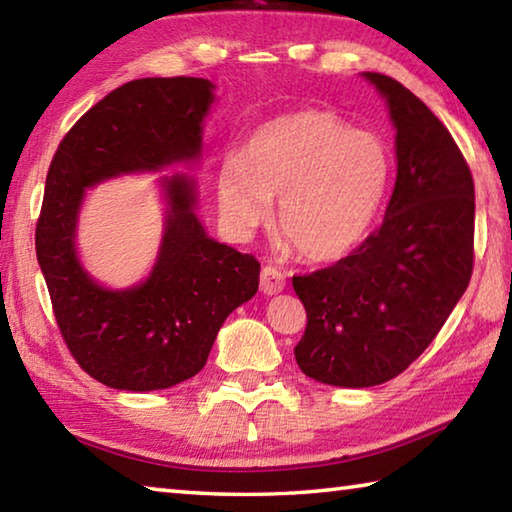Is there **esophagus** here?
<instances>
[{
  "instance_id": "1",
  "label": "esophagus",
  "mask_w": 512,
  "mask_h": 512,
  "mask_svg": "<svg viewBox=\"0 0 512 512\" xmlns=\"http://www.w3.org/2000/svg\"><path fill=\"white\" fill-rule=\"evenodd\" d=\"M287 284V275H284L277 266H264L262 275H259V289H262L266 296H273V293H280Z\"/></svg>"
}]
</instances>
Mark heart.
<instances>
[{"mask_svg": "<svg viewBox=\"0 0 512 512\" xmlns=\"http://www.w3.org/2000/svg\"><path fill=\"white\" fill-rule=\"evenodd\" d=\"M391 155L377 135L334 112L296 110L248 137L216 176L223 219L253 232L277 205V232L309 262H336L366 239L386 196Z\"/></svg>", "mask_w": 512, "mask_h": 512, "instance_id": "obj_1", "label": "heart"}]
</instances>
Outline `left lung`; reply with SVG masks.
<instances>
[{
    "mask_svg": "<svg viewBox=\"0 0 512 512\" xmlns=\"http://www.w3.org/2000/svg\"><path fill=\"white\" fill-rule=\"evenodd\" d=\"M395 124L397 180L379 228L348 257L293 275L307 311L296 361L329 386L368 388L404 372L470 284L474 180L433 112L391 76L366 72Z\"/></svg>",
    "mask_w": 512,
    "mask_h": 512,
    "instance_id": "obj_1",
    "label": "left lung"
}]
</instances>
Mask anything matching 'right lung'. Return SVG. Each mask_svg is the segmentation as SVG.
<instances>
[{"label": "right lung", "mask_w": 512, "mask_h": 512, "mask_svg": "<svg viewBox=\"0 0 512 512\" xmlns=\"http://www.w3.org/2000/svg\"><path fill=\"white\" fill-rule=\"evenodd\" d=\"M214 85L194 76L137 79L92 106L58 144L36 225V253L63 341L76 363L117 391H162L203 370L232 311L257 293L253 255L207 237L196 183L162 180L167 223L151 275L112 291L76 257L85 189L135 171L198 160Z\"/></svg>", "instance_id": "right-lung-1"}]
</instances>
